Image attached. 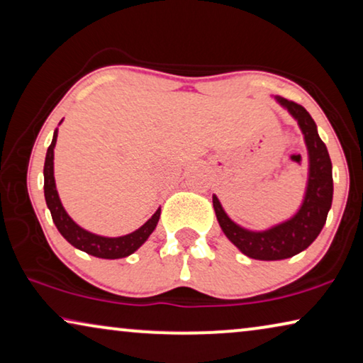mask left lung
Returning a JSON list of instances; mask_svg holds the SVG:
<instances>
[{
    "mask_svg": "<svg viewBox=\"0 0 363 363\" xmlns=\"http://www.w3.org/2000/svg\"><path fill=\"white\" fill-rule=\"evenodd\" d=\"M277 101L298 121L310 155L306 196L298 212L294 218L267 231H250L230 220L220 200L213 196L216 220L226 238L242 254L257 261H280L306 250L321 233L333 203V164L326 145L318 135L315 121L305 107L296 102L282 97H277Z\"/></svg>",
    "mask_w": 363,
    "mask_h": 363,
    "instance_id": "left-lung-1",
    "label": "left lung"
}]
</instances>
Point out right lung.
Segmentation results:
<instances>
[{
  "mask_svg": "<svg viewBox=\"0 0 363 363\" xmlns=\"http://www.w3.org/2000/svg\"><path fill=\"white\" fill-rule=\"evenodd\" d=\"M57 143V130L53 132V140L50 147L47 150L45 156V164H43V194H45V202L47 207L52 213V220L55 223L57 230L60 231L62 236L67 240L69 245H73L78 250L91 254L94 257L101 259H121L127 257L130 254L135 252L145 241L148 240V236L153 233V230L158 225L161 208L155 212V215L145 223L140 226L133 233L118 236V238H106V236H97L94 233H89L78 226L74 221L69 218V215L65 212L63 205L58 197L57 187H55V177H53V148Z\"/></svg>",
  "mask_w": 363,
  "mask_h": 363,
  "instance_id": "obj_1",
  "label": "right lung"
}]
</instances>
